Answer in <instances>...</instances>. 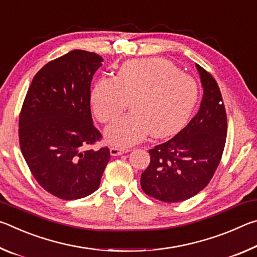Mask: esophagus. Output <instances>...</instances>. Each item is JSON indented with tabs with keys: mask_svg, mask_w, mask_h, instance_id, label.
<instances>
[{
	"mask_svg": "<svg viewBox=\"0 0 257 257\" xmlns=\"http://www.w3.org/2000/svg\"><path fill=\"white\" fill-rule=\"evenodd\" d=\"M110 151H111V155H113V156L122 155V154L128 153L129 152L128 149H123V147H116V146H112Z\"/></svg>",
	"mask_w": 257,
	"mask_h": 257,
	"instance_id": "1",
	"label": "esophagus"
}]
</instances>
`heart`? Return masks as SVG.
I'll use <instances>...</instances> for the list:
<instances>
[{"label":"heart","instance_id":"obj_1","mask_svg":"<svg viewBox=\"0 0 257 257\" xmlns=\"http://www.w3.org/2000/svg\"><path fill=\"white\" fill-rule=\"evenodd\" d=\"M196 81L179 71L170 61L160 58L124 63L115 78H101L95 84L90 102L101 122H110L130 102L132 111L105 129L113 145L130 146L147 135L167 137L177 133L196 104Z\"/></svg>","mask_w":257,"mask_h":257}]
</instances>
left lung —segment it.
I'll return each instance as SVG.
<instances>
[{
  "label": "left lung",
  "mask_w": 257,
  "mask_h": 257,
  "mask_svg": "<svg viewBox=\"0 0 257 257\" xmlns=\"http://www.w3.org/2000/svg\"><path fill=\"white\" fill-rule=\"evenodd\" d=\"M203 86L197 114L170 141L149 151L151 162L142 173V189L151 197L177 203L195 196L212 179L227 137V114L220 88L196 64Z\"/></svg>",
  "instance_id": "1"
}]
</instances>
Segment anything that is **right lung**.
I'll return each mask as SVG.
<instances>
[{"instance_id":"obj_1","label":"right lung","mask_w":257,"mask_h":257,"mask_svg":"<svg viewBox=\"0 0 257 257\" xmlns=\"http://www.w3.org/2000/svg\"><path fill=\"white\" fill-rule=\"evenodd\" d=\"M103 59L75 50L34 77L19 118L21 153L43 188L62 199L97 190L110 150L82 151L102 137L93 124L90 82Z\"/></svg>"}]
</instances>
